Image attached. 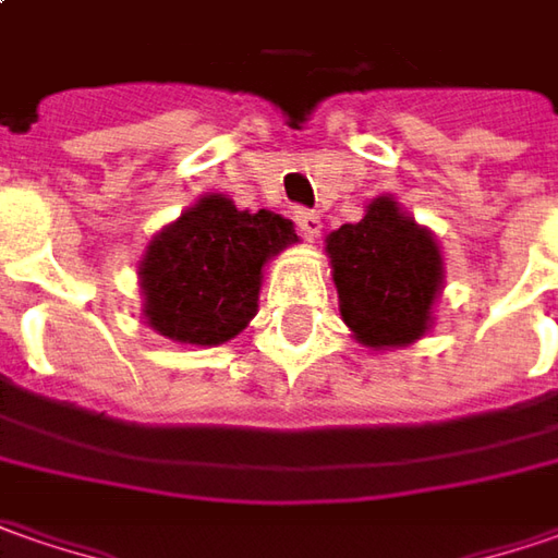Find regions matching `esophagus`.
<instances>
[{"label": "esophagus", "instance_id": "esophagus-1", "mask_svg": "<svg viewBox=\"0 0 558 558\" xmlns=\"http://www.w3.org/2000/svg\"><path fill=\"white\" fill-rule=\"evenodd\" d=\"M296 225L305 241H315V238H320V228H324V225H320V216H317V213H308V209H299Z\"/></svg>", "mask_w": 558, "mask_h": 558}]
</instances>
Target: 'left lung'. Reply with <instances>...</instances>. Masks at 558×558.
I'll use <instances>...</instances> for the list:
<instances>
[{
  "label": "left lung",
  "mask_w": 558,
  "mask_h": 558,
  "mask_svg": "<svg viewBox=\"0 0 558 558\" xmlns=\"http://www.w3.org/2000/svg\"><path fill=\"white\" fill-rule=\"evenodd\" d=\"M324 253L339 315L364 349H401L433 330L445 256L433 231L404 213L392 194L374 197L355 225L330 231Z\"/></svg>",
  "instance_id": "obj_1"
}]
</instances>
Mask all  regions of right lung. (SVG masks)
<instances>
[{"label":"right lung","mask_w":558,"mask_h":558,"mask_svg":"<svg viewBox=\"0 0 558 558\" xmlns=\"http://www.w3.org/2000/svg\"><path fill=\"white\" fill-rule=\"evenodd\" d=\"M296 241L293 221L278 213L203 194L150 238L138 262L145 324L179 345L234 339L259 312L265 265Z\"/></svg>","instance_id":"obj_1"}]
</instances>
